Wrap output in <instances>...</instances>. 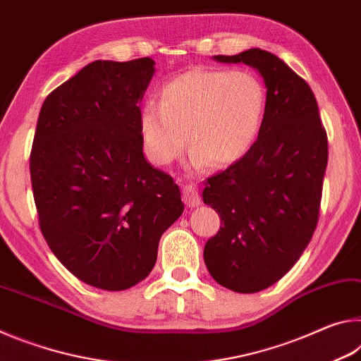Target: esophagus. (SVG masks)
I'll use <instances>...</instances> for the list:
<instances>
[{
	"label": "esophagus",
	"instance_id": "esophagus-1",
	"mask_svg": "<svg viewBox=\"0 0 361 361\" xmlns=\"http://www.w3.org/2000/svg\"><path fill=\"white\" fill-rule=\"evenodd\" d=\"M181 195H183V200H185V204L188 207H197V205H200V195H199L197 188H195L194 185H185V186H183Z\"/></svg>",
	"mask_w": 361,
	"mask_h": 361
}]
</instances>
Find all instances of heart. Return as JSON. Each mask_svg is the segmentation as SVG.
<instances>
[{"mask_svg": "<svg viewBox=\"0 0 361 361\" xmlns=\"http://www.w3.org/2000/svg\"><path fill=\"white\" fill-rule=\"evenodd\" d=\"M267 94L248 71L195 68L162 85L159 103L140 111V133L148 157L169 166L191 149L189 164L204 169L232 166L255 145L264 122Z\"/></svg>", "mask_w": 361, "mask_h": 361, "instance_id": "1", "label": "heart"}]
</instances>
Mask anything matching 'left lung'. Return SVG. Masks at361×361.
<instances>
[{
    "mask_svg": "<svg viewBox=\"0 0 361 361\" xmlns=\"http://www.w3.org/2000/svg\"><path fill=\"white\" fill-rule=\"evenodd\" d=\"M261 73L267 87L266 116L245 156L205 181L204 204L221 228L204 248L219 285L258 293L279 282L301 258L319 223L328 137L309 84L262 49L215 56Z\"/></svg>",
    "mask_w": 361,
    "mask_h": 361,
    "instance_id": "left-lung-1",
    "label": "left lung"
}]
</instances>
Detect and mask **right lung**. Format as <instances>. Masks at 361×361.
<instances>
[{"label": "right lung", "instance_id": "right-lung-1", "mask_svg": "<svg viewBox=\"0 0 361 361\" xmlns=\"http://www.w3.org/2000/svg\"><path fill=\"white\" fill-rule=\"evenodd\" d=\"M149 57L95 60L42 103L30 152L39 229L73 276L121 291L149 276L185 210L172 176L143 156L140 102Z\"/></svg>", "mask_w": 361, "mask_h": 361}]
</instances>
